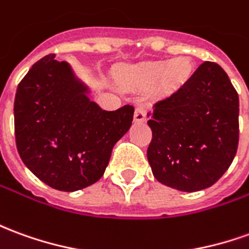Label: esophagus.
Wrapping results in <instances>:
<instances>
[{
  "label": "esophagus",
  "instance_id": "34e87169",
  "mask_svg": "<svg viewBox=\"0 0 249 249\" xmlns=\"http://www.w3.org/2000/svg\"><path fill=\"white\" fill-rule=\"evenodd\" d=\"M147 120V114L144 112V109L137 107L135 110V123H144Z\"/></svg>",
  "mask_w": 249,
  "mask_h": 249
}]
</instances>
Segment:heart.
Here are the masks:
<instances>
[{
	"label": "heart",
	"instance_id": "obj_1",
	"mask_svg": "<svg viewBox=\"0 0 249 249\" xmlns=\"http://www.w3.org/2000/svg\"><path fill=\"white\" fill-rule=\"evenodd\" d=\"M193 66L187 58L164 62H145L130 67L124 72V81L139 88H151L158 82L161 93H170L190 78Z\"/></svg>",
	"mask_w": 249,
	"mask_h": 249
}]
</instances>
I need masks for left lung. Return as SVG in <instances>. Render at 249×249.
Listing matches in <instances>:
<instances>
[{
  "label": "left lung",
  "mask_w": 249,
  "mask_h": 249,
  "mask_svg": "<svg viewBox=\"0 0 249 249\" xmlns=\"http://www.w3.org/2000/svg\"><path fill=\"white\" fill-rule=\"evenodd\" d=\"M148 116L152 140L147 158L163 185L202 190L232 164L239 145V94L214 62H203Z\"/></svg>",
  "instance_id": "obj_1"
}]
</instances>
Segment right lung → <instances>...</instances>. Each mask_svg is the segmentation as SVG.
<instances>
[{"instance_id":"obj_1","label":"right lung","mask_w":249,"mask_h":249,"mask_svg":"<svg viewBox=\"0 0 249 249\" xmlns=\"http://www.w3.org/2000/svg\"><path fill=\"white\" fill-rule=\"evenodd\" d=\"M135 109L102 110L89 100L70 67L47 55L17 86L15 137L24 164L52 189L76 191L105 173L114 144L128 132Z\"/></svg>"}]
</instances>
